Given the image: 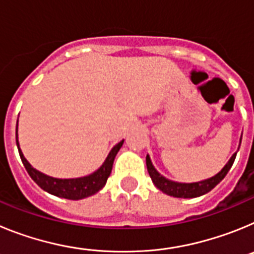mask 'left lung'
<instances>
[{"mask_svg": "<svg viewBox=\"0 0 254 254\" xmlns=\"http://www.w3.org/2000/svg\"><path fill=\"white\" fill-rule=\"evenodd\" d=\"M241 141H239V146H241ZM235 156H237V152H234V154L232 155V158L229 159L228 163L225 164V167L220 170L217 174H215L214 177L205 179V181L193 182V183H181V182L170 181V179L161 176L160 173L155 169V167L152 165V161L151 159H150L149 155H146V167L147 172H149L150 177H151L152 183H154L155 187L159 188L163 193L168 194V196L177 197V198H194V197L203 196V194H206L207 192H210L212 188L216 187L220 182L225 178V176L228 174L230 168H232L233 163H234Z\"/></svg>", "mask_w": 254, "mask_h": 254, "instance_id": "obj_1", "label": "left lung"}]
</instances>
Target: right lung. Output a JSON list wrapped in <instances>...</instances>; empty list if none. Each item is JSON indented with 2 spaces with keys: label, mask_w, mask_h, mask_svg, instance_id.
<instances>
[{
  "label": "right lung",
  "mask_w": 254,
  "mask_h": 254,
  "mask_svg": "<svg viewBox=\"0 0 254 254\" xmlns=\"http://www.w3.org/2000/svg\"><path fill=\"white\" fill-rule=\"evenodd\" d=\"M19 122V120H17ZM122 140L121 142H118L116 146H113V149L109 151L107 159L104 160V163L100 165V168L93 172L89 176L85 177H78V178H55V177H49L44 173L39 172L35 168H33L30 165L28 160L25 159L24 154H22L21 149H20L19 145V138H17V127H16V145L17 149H19L20 158H21L22 164L25 167L26 172L29 173V176L31 177V179L39 186L42 190H44L48 193L53 194V196L61 197V198L66 199H82L86 198V197H90L93 194H95L96 192H99L103 187L107 183L108 177L111 176L112 168H113V161L116 155L118 154L120 149L123 145Z\"/></svg>",
  "instance_id": "obj_1"
}]
</instances>
